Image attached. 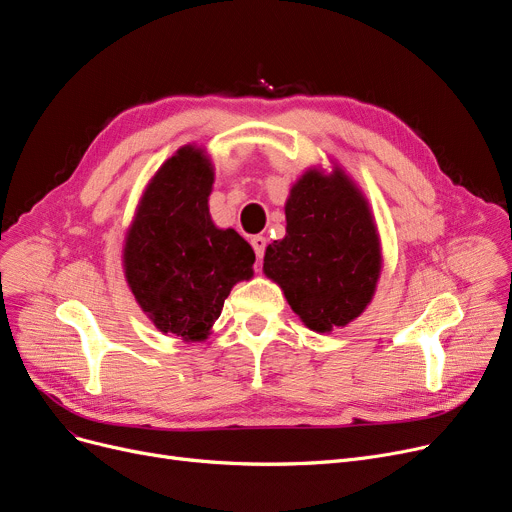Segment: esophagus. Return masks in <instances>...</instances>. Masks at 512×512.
<instances>
[{
  "mask_svg": "<svg viewBox=\"0 0 512 512\" xmlns=\"http://www.w3.org/2000/svg\"><path fill=\"white\" fill-rule=\"evenodd\" d=\"M251 244H253L255 255L261 259L263 253H265V247H268V240H265L263 236H253V238H251Z\"/></svg>",
  "mask_w": 512,
  "mask_h": 512,
  "instance_id": "esophagus-1",
  "label": "esophagus"
}]
</instances>
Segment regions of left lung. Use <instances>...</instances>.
<instances>
[{
	"instance_id": "left-lung-1",
	"label": "left lung",
	"mask_w": 512,
	"mask_h": 512,
	"mask_svg": "<svg viewBox=\"0 0 512 512\" xmlns=\"http://www.w3.org/2000/svg\"><path fill=\"white\" fill-rule=\"evenodd\" d=\"M286 236L268 244L263 274L274 280L301 322L316 332L364 314L383 255L368 198L339 167H311L284 205Z\"/></svg>"
}]
</instances>
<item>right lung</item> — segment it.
<instances>
[{
    "mask_svg": "<svg viewBox=\"0 0 512 512\" xmlns=\"http://www.w3.org/2000/svg\"><path fill=\"white\" fill-rule=\"evenodd\" d=\"M215 169L182 146L150 177L123 244V270L150 322L186 343L205 341L232 286L253 278L255 253L209 213Z\"/></svg>",
    "mask_w": 512,
    "mask_h": 512,
    "instance_id": "add662e5",
    "label": "right lung"
}]
</instances>
